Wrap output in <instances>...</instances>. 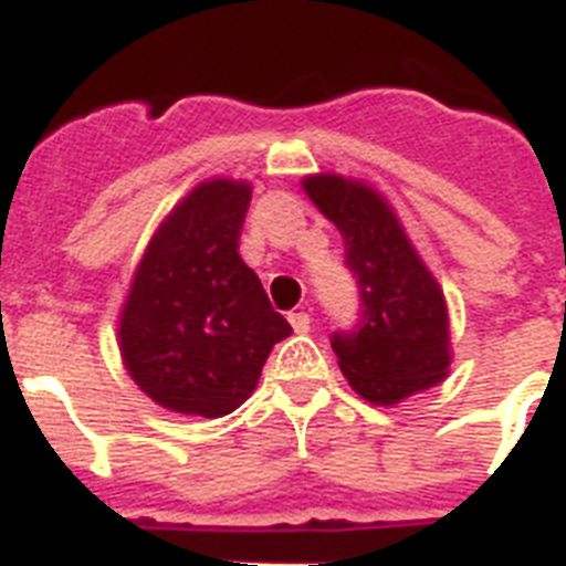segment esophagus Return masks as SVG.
Masks as SVG:
<instances>
[{
	"label": "esophagus",
	"mask_w": 566,
	"mask_h": 566,
	"mask_svg": "<svg viewBox=\"0 0 566 566\" xmlns=\"http://www.w3.org/2000/svg\"><path fill=\"white\" fill-rule=\"evenodd\" d=\"M289 324H292V329H295L297 336H304V333H310L312 318L306 312H292V315H289Z\"/></svg>",
	"instance_id": "34e87169"
}]
</instances>
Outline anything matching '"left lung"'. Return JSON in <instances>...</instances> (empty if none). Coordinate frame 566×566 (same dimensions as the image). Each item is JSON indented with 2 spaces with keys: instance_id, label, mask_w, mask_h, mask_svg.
<instances>
[{
  "instance_id": "8db88e82",
  "label": "left lung",
  "mask_w": 566,
  "mask_h": 566,
  "mask_svg": "<svg viewBox=\"0 0 566 566\" xmlns=\"http://www.w3.org/2000/svg\"><path fill=\"white\" fill-rule=\"evenodd\" d=\"M301 187L345 239L361 289L359 329L333 336L350 388L374 406H397L444 382L453 365L444 289L395 207L368 180L338 171L306 175Z\"/></svg>"
}]
</instances>
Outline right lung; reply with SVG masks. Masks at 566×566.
<instances>
[{
	"instance_id": "1",
	"label": "right lung",
	"mask_w": 566,
	"mask_h": 566,
	"mask_svg": "<svg viewBox=\"0 0 566 566\" xmlns=\"http://www.w3.org/2000/svg\"><path fill=\"white\" fill-rule=\"evenodd\" d=\"M248 205V180H201L163 216L134 269L116 342L128 377L160 409L230 415L292 333L237 251Z\"/></svg>"
}]
</instances>
